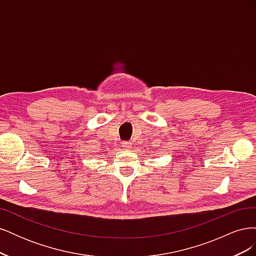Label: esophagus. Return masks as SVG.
<instances>
[{"label": "esophagus", "instance_id": "1", "mask_svg": "<svg viewBox=\"0 0 256 256\" xmlns=\"http://www.w3.org/2000/svg\"><path fill=\"white\" fill-rule=\"evenodd\" d=\"M130 143L129 142H122V146L124 147V148H129V147H130Z\"/></svg>", "mask_w": 256, "mask_h": 256}]
</instances>
